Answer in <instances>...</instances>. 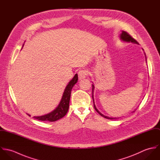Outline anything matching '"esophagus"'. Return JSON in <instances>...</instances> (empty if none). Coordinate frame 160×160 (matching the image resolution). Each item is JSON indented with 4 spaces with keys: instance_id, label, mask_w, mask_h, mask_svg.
<instances>
[{
    "instance_id": "1",
    "label": "esophagus",
    "mask_w": 160,
    "mask_h": 160,
    "mask_svg": "<svg viewBox=\"0 0 160 160\" xmlns=\"http://www.w3.org/2000/svg\"><path fill=\"white\" fill-rule=\"evenodd\" d=\"M87 75V71L85 70H80L78 72V77L80 80L84 79L86 77Z\"/></svg>"
}]
</instances>
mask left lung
<instances>
[{"mask_svg": "<svg viewBox=\"0 0 160 160\" xmlns=\"http://www.w3.org/2000/svg\"><path fill=\"white\" fill-rule=\"evenodd\" d=\"M120 39L124 42H132V43H134V44H138V42H137L136 40H135L133 38H132V36L131 35H129L127 32L126 31H122V32L121 34H120ZM145 54V60L147 61V58H146V55H145V53H144ZM92 99H93V106H94V108L95 110L97 112V113L98 114H100L102 116L107 118V119H117V118H110V117H108V116H105L103 114H102L96 108L95 104H94V100H93V91H94V86L92 84ZM136 110H134L133 112H134L136 111Z\"/></svg>", "mask_w": 160, "mask_h": 160, "instance_id": "1", "label": "left lung"}]
</instances>
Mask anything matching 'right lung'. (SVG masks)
Here are the masks:
<instances>
[{
    "label": "right lung",
    "mask_w": 160,
    "mask_h": 160,
    "mask_svg": "<svg viewBox=\"0 0 160 160\" xmlns=\"http://www.w3.org/2000/svg\"><path fill=\"white\" fill-rule=\"evenodd\" d=\"M78 74H76L73 77V78L69 82L68 85L67 86L64 91L60 102L59 103L58 105L54 110L45 115H42L40 116H34L33 118L36 119L38 120L43 121L53 122L64 117L68 111L69 100H70L72 88L78 82ZM28 114L30 116L29 114Z\"/></svg>",
    "instance_id": "right-lung-1"
}]
</instances>
